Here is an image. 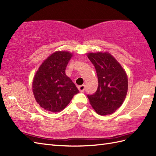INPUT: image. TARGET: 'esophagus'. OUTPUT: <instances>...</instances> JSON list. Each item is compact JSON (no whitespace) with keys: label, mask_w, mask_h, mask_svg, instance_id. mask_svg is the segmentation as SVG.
I'll return each mask as SVG.
<instances>
[{"label":"esophagus","mask_w":156,"mask_h":156,"mask_svg":"<svg viewBox=\"0 0 156 156\" xmlns=\"http://www.w3.org/2000/svg\"><path fill=\"white\" fill-rule=\"evenodd\" d=\"M78 89L79 90V91L81 92H83L85 89V85H82L80 86H78Z\"/></svg>","instance_id":"esophagus-1"}]
</instances>
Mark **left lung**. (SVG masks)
I'll return each instance as SVG.
<instances>
[{
	"instance_id": "1",
	"label": "left lung",
	"mask_w": 156,
	"mask_h": 156,
	"mask_svg": "<svg viewBox=\"0 0 156 156\" xmlns=\"http://www.w3.org/2000/svg\"><path fill=\"white\" fill-rule=\"evenodd\" d=\"M87 57L94 65L98 79V89L93 94L87 95V98L99 115L112 114L126 99L128 88L127 75L109 53H89Z\"/></svg>"
}]
</instances>
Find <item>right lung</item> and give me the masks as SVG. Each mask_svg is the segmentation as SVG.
Here are the masks:
<instances>
[{"instance_id": "add662e5", "label": "right lung", "mask_w": 156, "mask_h": 156, "mask_svg": "<svg viewBox=\"0 0 156 156\" xmlns=\"http://www.w3.org/2000/svg\"><path fill=\"white\" fill-rule=\"evenodd\" d=\"M72 54L57 51L43 62L33 82V94L41 107L52 112L63 110L79 91L65 69Z\"/></svg>"}]
</instances>
